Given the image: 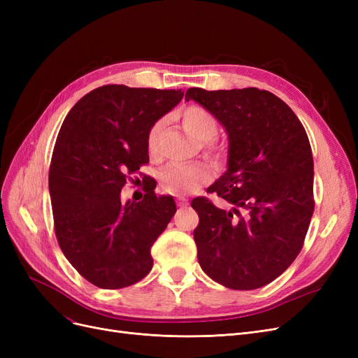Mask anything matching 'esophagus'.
Segmentation results:
<instances>
[{
  "instance_id": "obj_1",
  "label": "esophagus",
  "mask_w": 358,
  "mask_h": 358,
  "mask_svg": "<svg viewBox=\"0 0 358 358\" xmlns=\"http://www.w3.org/2000/svg\"><path fill=\"white\" fill-rule=\"evenodd\" d=\"M176 204L179 206V208H185V206H188V199L179 196V197H176Z\"/></svg>"
}]
</instances>
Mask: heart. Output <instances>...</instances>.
Segmentation results:
<instances>
[{
	"mask_svg": "<svg viewBox=\"0 0 358 358\" xmlns=\"http://www.w3.org/2000/svg\"><path fill=\"white\" fill-rule=\"evenodd\" d=\"M182 124L187 131L199 142H210L218 134V121L203 107L191 106L182 113ZM164 127V121H158L150 128L148 136V149L150 155L158 150V137ZM212 178L210 169L201 161L194 162H171L161 171V187L175 196H188L206 185Z\"/></svg>",
	"mask_w": 358,
	"mask_h": 358,
	"instance_id": "heart-1",
	"label": "heart"
}]
</instances>
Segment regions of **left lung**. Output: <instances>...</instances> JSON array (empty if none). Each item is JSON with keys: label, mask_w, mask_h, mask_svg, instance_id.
<instances>
[{"label": "left lung", "mask_w": 358, "mask_h": 358, "mask_svg": "<svg viewBox=\"0 0 358 358\" xmlns=\"http://www.w3.org/2000/svg\"><path fill=\"white\" fill-rule=\"evenodd\" d=\"M229 136L227 171L210 192L231 204L194 199V230L203 272L231 289L275 280L301 251L313 213V158L299 117L268 91L189 88Z\"/></svg>", "instance_id": "obj_1"}]
</instances>
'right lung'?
Returning <instances> with one entry per match:
<instances>
[{
	"mask_svg": "<svg viewBox=\"0 0 358 358\" xmlns=\"http://www.w3.org/2000/svg\"><path fill=\"white\" fill-rule=\"evenodd\" d=\"M182 96L180 90L100 86L74 104L59 129L49 171L55 234L70 264L95 287L125 288L152 268L150 248L175 215V200L157 196L155 185L137 203L124 201L121 191L149 162L150 128Z\"/></svg>",
	"mask_w": 358,
	"mask_h": 358,
	"instance_id": "1",
	"label": "right lung"
}]
</instances>
